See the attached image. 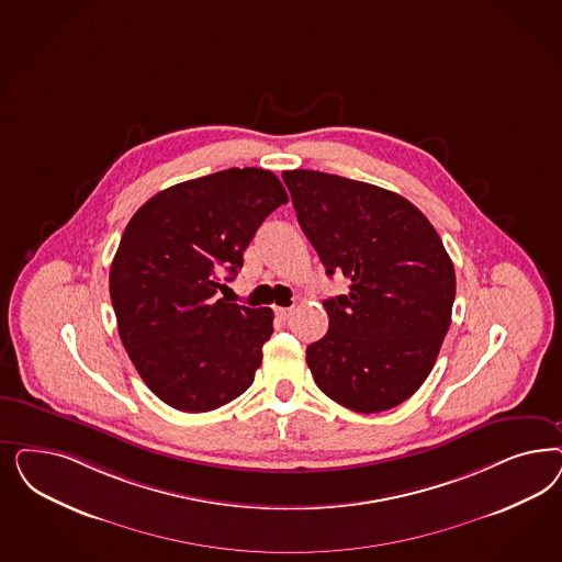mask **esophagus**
<instances>
[{
    "instance_id": "1",
    "label": "esophagus",
    "mask_w": 562,
    "mask_h": 562,
    "mask_svg": "<svg viewBox=\"0 0 562 562\" xmlns=\"http://www.w3.org/2000/svg\"><path fill=\"white\" fill-rule=\"evenodd\" d=\"M291 312H293V308H281V306H277V308H274V314H277V318H279V321H288L291 316Z\"/></svg>"
}]
</instances>
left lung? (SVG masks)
I'll use <instances>...</instances> for the list:
<instances>
[{"label":"left lung","mask_w":562,"mask_h":562,"mask_svg":"<svg viewBox=\"0 0 562 562\" xmlns=\"http://www.w3.org/2000/svg\"><path fill=\"white\" fill-rule=\"evenodd\" d=\"M326 274L349 293L325 300L328 330L306 362L326 397L358 414L397 407L428 379L451 326L454 269L432 223L395 192L341 176L283 171Z\"/></svg>","instance_id":"left-lung-1"}]
</instances>
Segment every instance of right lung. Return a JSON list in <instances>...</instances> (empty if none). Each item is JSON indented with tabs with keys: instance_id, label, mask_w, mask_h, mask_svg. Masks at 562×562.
<instances>
[{
	"instance_id": "obj_1",
	"label": "right lung",
	"mask_w": 562,
	"mask_h": 562,
	"mask_svg": "<svg viewBox=\"0 0 562 562\" xmlns=\"http://www.w3.org/2000/svg\"><path fill=\"white\" fill-rule=\"evenodd\" d=\"M288 202L258 167L181 181L146 200L109 271L120 339L146 386L167 405L202 414L239 397L262 363L272 310L218 297L256 229Z\"/></svg>"
}]
</instances>
